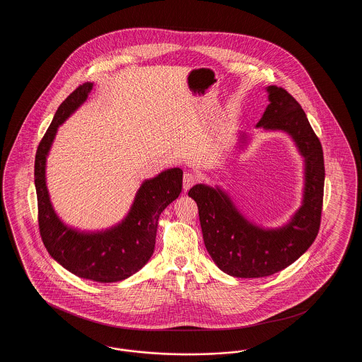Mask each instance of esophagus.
<instances>
[{
  "label": "esophagus",
  "instance_id": "esophagus-1",
  "mask_svg": "<svg viewBox=\"0 0 362 362\" xmlns=\"http://www.w3.org/2000/svg\"><path fill=\"white\" fill-rule=\"evenodd\" d=\"M195 175L192 173H189V171H187V173H185V175H183V189H187L195 183Z\"/></svg>",
  "mask_w": 362,
  "mask_h": 362
}]
</instances>
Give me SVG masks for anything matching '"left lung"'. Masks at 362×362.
Wrapping results in <instances>:
<instances>
[{"instance_id": "obj_1", "label": "left lung", "mask_w": 362, "mask_h": 362, "mask_svg": "<svg viewBox=\"0 0 362 362\" xmlns=\"http://www.w3.org/2000/svg\"><path fill=\"white\" fill-rule=\"evenodd\" d=\"M269 105L257 127L289 134L304 158L303 202L279 228H262L248 221L220 187L195 185L189 189L198 206L204 241L220 270L238 278L272 276L300 258L316 239L323 206L325 160L319 138L308 118L284 88L270 86ZM248 141L240 133V148Z\"/></svg>"}]
</instances>
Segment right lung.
I'll list each match as a JSON object with an SVG mask.
<instances>
[{
  "label": "right lung",
  "instance_id": "1",
  "mask_svg": "<svg viewBox=\"0 0 362 362\" xmlns=\"http://www.w3.org/2000/svg\"><path fill=\"white\" fill-rule=\"evenodd\" d=\"M93 83L73 90L58 107L35 156L37 221L45 247L54 260L71 274L96 282H118L142 269L155 250L158 217L180 191L183 171L170 168L146 179L119 224L86 232L65 224L55 213L46 185V160L58 127L86 100Z\"/></svg>",
  "mask_w": 362,
  "mask_h": 362
}]
</instances>
